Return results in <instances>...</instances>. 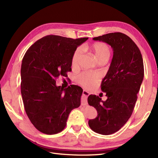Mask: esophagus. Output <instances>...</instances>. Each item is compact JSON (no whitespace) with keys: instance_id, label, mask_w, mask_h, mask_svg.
<instances>
[{"instance_id":"1","label":"esophagus","mask_w":158,"mask_h":158,"mask_svg":"<svg viewBox=\"0 0 158 158\" xmlns=\"http://www.w3.org/2000/svg\"><path fill=\"white\" fill-rule=\"evenodd\" d=\"M82 100H81V104H82V106H86L88 104V102L86 101V99L88 97V95H89V92L88 91L84 89L83 90V92H82Z\"/></svg>"}]
</instances>
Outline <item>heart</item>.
I'll return each mask as SVG.
<instances>
[{"instance_id": "1", "label": "heart", "mask_w": 158, "mask_h": 158, "mask_svg": "<svg viewBox=\"0 0 158 158\" xmlns=\"http://www.w3.org/2000/svg\"><path fill=\"white\" fill-rule=\"evenodd\" d=\"M84 49L92 52L96 58L97 60L99 61H106L107 62L111 56V49L105 43L96 42L89 46H85ZM80 58V51L79 49H76L72 56L71 63L73 66L78 65L79 59ZM77 82L84 87L89 88L96 83L99 79V76L96 73H89V72H84L80 74L77 78Z\"/></svg>"}]
</instances>
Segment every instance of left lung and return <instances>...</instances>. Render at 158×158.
Here are the masks:
<instances>
[{"label":"left lung","instance_id":"1","mask_svg":"<svg viewBox=\"0 0 158 158\" xmlns=\"http://www.w3.org/2000/svg\"><path fill=\"white\" fill-rule=\"evenodd\" d=\"M93 40L111 45L113 56L101 84L106 101L95 95L88 96V104L98 111L88 125L93 131L109 135L121 129L131 116L144 78V63L135 43L123 33H110Z\"/></svg>","mask_w":158,"mask_h":158}]
</instances>
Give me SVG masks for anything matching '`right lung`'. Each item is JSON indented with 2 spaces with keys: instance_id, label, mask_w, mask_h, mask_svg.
I'll return each instance as SVG.
<instances>
[{
  "instance_id": "obj_1",
  "label": "right lung",
  "mask_w": 158,
  "mask_h": 158,
  "mask_svg": "<svg viewBox=\"0 0 158 158\" xmlns=\"http://www.w3.org/2000/svg\"><path fill=\"white\" fill-rule=\"evenodd\" d=\"M88 37L72 39L47 35L26 51L21 66V94L27 115L38 131L55 135L61 132L72 110L80 106L82 88L56 85L59 76L72 70V56Z\"/></svg>"
}]
</instances>
